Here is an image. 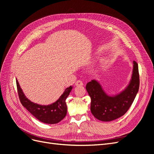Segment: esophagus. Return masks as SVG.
Listing matches in <instances>:
<instances>
[{"instance_id": "esophagus-1", "label": "esophagus", "mask_w": 154, "mask_h": 154, "mask_svg": "<svg viewBox=\"0 0 154 154\" xmlns=\"http://www.w3.org/2000/svg\"><path fill=\"white\" fill-rule=\"evenodd\" d=\"M83 85V82H82V81H81V80H78V81H76V82L75 83V85L76 86H82Z\"/></svg>"}]
</instances>
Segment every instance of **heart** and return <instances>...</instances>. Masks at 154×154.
I'll return each instance as SVG.
<instances>
[{
    "instance_id": "obj_1",
    "label": "heart",
    "mask_w": 154,
    "mask_h": 154,
    "mask_svg": "<svg viewBox=\"0 0 154 154\" xmlns=\"http://www.w3.org/2000/svg\"><path fill=\"white\" fill-rule=\"evenodd\" d=\"M105 64V60H101L100 62V66H103Z\"/></svg>"
}]
</instances>
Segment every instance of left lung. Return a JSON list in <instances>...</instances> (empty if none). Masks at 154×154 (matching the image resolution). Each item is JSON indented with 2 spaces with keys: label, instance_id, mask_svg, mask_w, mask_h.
I'll list each match as a JSON object with an SVG mask.
<instances>
[{
  "label": "left lung",
  "instance_id": "8db88e82",
  "mask_svg": "<svg viewBox=\"0 0 154 154\" xmlns=\"http://www.w3.org/2000/svg\"><path fill=\"white\" fill-rule=\"evenodd\" d=\"M131 80L125 89L118 94L109 96L100 83L92 80L87 83L86 89L91 98V110L94 117L102 122H111L122 117L129 109L139 87L138 64L133 62Z\"/></svg>",
  "mask_w": 154,
  "mask_h": 154
}]
</instances>
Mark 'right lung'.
I'll return each instance as SVG.
<instances>
[{
    "mask_svg": "<svg viewBox=\"0 0 154 154\" xmlns=\"http://www.w3.org/2000/svg\"><path fill=\"white\" fill-rule=\"evenodd\" d=\"M16 82L21 103L37 119L44 123L56 124L66 117L67 114L66 100L72 90V86L67 88L59 99L54 103L49 105H42L35 103L27 99L17 80H16Z\"/></svg>",
    "mask_w": 154,
    "mask_h": 154,
    "instance_id": "add662e5",
    "label": "right lung"
}]
</instances>
